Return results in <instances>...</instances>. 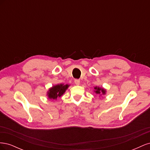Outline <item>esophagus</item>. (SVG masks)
Listing matches in <instances>:
<instances>
[{
  "label": "esophagus",
  "mask_w": 150,
  "mask_h": 150,
  "mask_svg": "<svg viewBox=\"0 0 150 150\" xmlns=\"http://www.w3.org/2000/svg\"><path fill=\"white\" fill-rule=\"evenodd\" d=\"M74 83L76 85H79L80 84V80L79 79H75L74 80Z\"/></svg>",
  "instance_id": "esophagus-1"
}]
</instances>
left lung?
Returning <instances> with one entry per match:
<instances>
[{"label":"left lung","mask_w":150,"mask_h":150,"mask_svg":"<svg viewBox=\"0 0 150 150\" xmlns=\"http://www.w3.org/2000/svg\"><path fill=\"white\" fill-rule=\"evenodd\" d=\"M95 89L94 92L96 93V94H99V95H101L102 94H106V90L103 89V88H99V87H97V86H96V87H94V88Z\"/></svg>","instance_id":"left-lung-1"}]
</instances>
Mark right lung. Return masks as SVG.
Here are the masks:
<instances>
[{
  "mask_svg": "<svg viewBox=\"0 0 150 150\" xmlns=\"http://www.w3.org/2000/svg\"><path fill=\"white\" fill-rule=\"evenodd\" d=\"M69 85L60 84L52 86L47 91L48 98L51 99H57V98L62 96Z\"/></svg>",
  "mask_w": 150,
  "mask_h": 150,
  "instance_id": "add662e5",
  "label": "right lung"
}]
</instances>
